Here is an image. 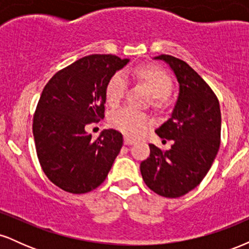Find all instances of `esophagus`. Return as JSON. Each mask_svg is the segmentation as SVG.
<instances>
[{
	"label": "esophagus",
	"instance_id": "34e87169",
	"mask_svg": "<svg viewBox=\"0 0 249 249\" xmlns=\"http://www.w3.org/2000/svg\"><path fill=\"white\" fill-rule=\"evenodd\" d=\"M134 141L132 138H128V137H124V144L125 145H132Z\"/></svg>",
	"mask_w": 249,
	"mask_h": 249
}]
</instances>
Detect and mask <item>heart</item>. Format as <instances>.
<instances>
[{
	"label": "heart",
	"instance_id": "b5f03b06",
	"mask_svg": "<svg viewBox=\"0 0 249 249\" xmlns=\"http://www.w3.org/2000/svg\"><path fill=\"white\" fill-rule=\"evenodd\" d=\"M127 73L136 76L147 85L152 95L156 98H164L172 90V79L168 73L161 68L154 65L136 68L127 70ZM127 90V77L124 71H118L110 78L107 87V102L110 107H118L124 98ZM111 126L125 136L137 138L142 136L152 121L145 112L136 110L133 107H123L112 112L110 116Z\"/></svg>",
	"mask_w": 249,
	"mask_h": 249
}]
</instances>
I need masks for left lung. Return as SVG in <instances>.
I'll return each mask as SVG.
<instances>
[{"label":"left lung","mask_w":249,"mask_h":249,"mask_svg":"<svg viewBox=\"0 0 249 249\" xmlns=\"http://www.w3.org/2000/svg\"><path fill=\"white\" fill-rule=\"evenodd\" d=\"M164 61L176 76L179 93L171 117L156 133L172 141L170 150L150 144V157L141 172L150 190L165 198H179L205 178L220 146L221 112L212 89L186 62L170 55Z\"/></svg>","instance_id":"1"}]
</instances>
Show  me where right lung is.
Wrapping results in <instances>:
<instances>
[{"mask_svg": "<svg viewBox=\"0 0 249 249\" xmlns=\"http://www.w3.org/2000/svg\"><path fill=\"white\" fill-rule=\"evenodd\" d=\"M128 58L90 55L55 73L42 91L33 133L43 172L65 192L82 194L104 181L123 146L108 128L96 141L85 127L104 118L107 87Z\"/></svg>", "mask_w": 249, "mask_h": 249, "instance_id": "obj_1", "label": "right lung"}]
</instances>
